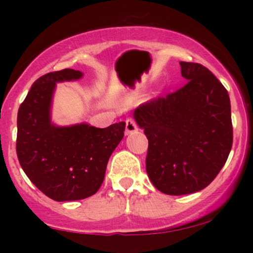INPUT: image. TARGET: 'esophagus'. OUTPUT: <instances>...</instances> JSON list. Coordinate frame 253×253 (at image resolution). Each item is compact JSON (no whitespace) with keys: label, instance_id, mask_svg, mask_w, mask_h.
I'll return each mask as SVG.
<instances>
[{"label":"esophagus","instance_id":"1","mask_svg":"<svg viewBox=\"0 0 253 253\" xmlns=\"http://www.w3.org/2000/svg\"><path fill=\"white\" fill-rule=\"evenodd\" d=\"M138 130V125L134 121V119H127L126 120V134H130V133L136 132Z\"/></svg>","mask_w":253,"mask_h":253}]
</instances>
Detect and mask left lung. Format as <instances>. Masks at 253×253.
<instances>
[{"mask_svg": "<svg viewBox=\"0 0 253 253\" xmlns=\"http://www.w3.org/2000/svg\"><path fill=\"white\" fill-rule=\"evenodd\" d=\"M179 65L187 83L133 114L149 139L147 175L168 195L205 189L225 165L233 143L227 90L201 64Z\"/></svg>", "mask_w": 253, "mask_h": 253, "instance_id": "1", "label": "left lung"}]
</instances>
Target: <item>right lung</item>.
<instances>
[{"label":"right lung","mask_w":253,"mask_h":253,"mask_svg":"<svg viewBox=\"0 0 253 253\" xmlns=\"http://www.w3.org/2000/svg\"><path fill=\"white\" fill-rule=\"evenodd\" d=\"M82 76L72 69L43 75L33 83L17 112L20 165L38 189L54 201L94 195L102 184L110 155L124 138V121L106 128L88 124L66 127L52 124L56 84Z\"/></svg>","instance_id":"right-lung-1"}]
</instances>
